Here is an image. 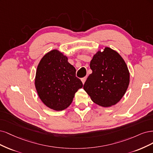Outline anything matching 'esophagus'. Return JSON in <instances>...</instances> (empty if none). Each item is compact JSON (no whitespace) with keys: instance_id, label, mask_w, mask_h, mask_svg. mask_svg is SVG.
<instances>
[{"instance_id":"obj_1","label":"esophagus","mask_w":153,"mask_h":153,"mask_svg":"<svg viewBox=\"0 0 153 153\" xmlns=\"http://www.w3.org/2000/svg\"><path fill=\"white\" fill-rule=\"evenodd\" d=\"M86 80V77H83V78H82V79H81V81H82V82L83 85H84V84H85V82Z\"/></svg>"}]
</instances>
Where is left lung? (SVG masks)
Listing matches in <instances>:
<instances>
[{
    "instance_id": "left-lung-1",
    "label": "left lung",
    "mask_w": 153,
    "mask_h": 153,
    "mask_svg": "<svg viewBox=\"0 0 153 153\" xmlns=\"http://www.w3.org/2000/svg\"><path fill=\"white\" fill-rule=\"evenodd\" d=\"M90 66L92 73L83 89L98 105H116L125 94L130 83V72L125 60L116 51L105 47L93 55Z\"/></svg>"
}]
</instances>
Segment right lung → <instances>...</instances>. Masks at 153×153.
<instances>
[{"label":"right lung","instance_id":"1","mask_svg":"<svg viewBox=\"0 0 153 153\" xmlns=\"http://www.w3.org/2000/svg\"><path fill=\"white\" fill-rule=\"evenodd\" d=\"M76 71L60 51L53 50L44 55L37 67L35 87L44 105L59 111L71 104L75 93L82 87Z\"/></svg>","mask_w":153,"mask_h":153}]
</instances>
